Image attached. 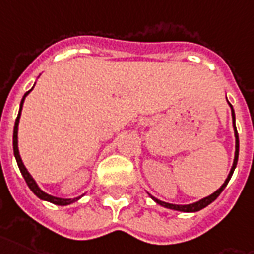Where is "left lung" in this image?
Returning a JSON list of instances; mask_svg holds the SVG:
<instances>
[{
  "label": "left lung",
  "instance_id": "obj_1",
  "mask_svg": "<svg viewBox=\"0 0 254 254\" xmlns=\"http://www.w3.org/2000/svg\"><path fill=\"white\" fill-rule=\"evenodd\" d=\"M230 105V103H229ZM230 108H232V116H233V127H234V134H236V156H234V163H233V167L232 170H230V174H229V176H227V179L225 180V183H223L222 186H221V189L217 190L214 194H211L210 196H207V198H203L202 200H199V202H196V203H192V204H186V206H180V204H171V203H165V202H161V200H159V199H156L152 196V199L155 200L156 203L161 204V206H164V207L167 208H171V210H178V211H185V213H195V211H199V210H202V208H204L206 206H208V204L211 203V202H214L215 199L219 196V194L222 192L223 189L226 187L227 183H229V180H230V178H232L233 172H234V170H236V165H237V161H238V149H240V141H238V133H237V127H236V116H234V110H233V106L230 105Z\"/></svg>",
  "mask_w": 254,
  "mask_h": 254
}]
</instances>
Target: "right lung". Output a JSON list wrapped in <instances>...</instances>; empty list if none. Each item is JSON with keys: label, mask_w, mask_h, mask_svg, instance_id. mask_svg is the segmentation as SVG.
I'll use <instances>...</instances> for the list:
<instances>
[{"label": "right lung", "mask_w": 254, "mask_h": 254, "mask_svg": "<svg viewBox=\"0 0 254 254\" xmlns=\"http://www.w3.org/2000/svg\"><path fill=\"white\" fill-rule=\"evenodd\" d=\"M31 90L24 94V97H22L21 99V105H20V112H18V116H17L16 118V122H14V130H13V152H14V157H16L17 165H18V168H20V171H21V175L24 176L25 182H27L28 187L31 189L32 192L36 195L37 198L43 199V200H47V202H51V203H54V204H59V206H67V204L72 203V202H75V200H78L79 198H74V199H62V198H56V196H52V195H48L46 194L44 191H41V190L39 189V186L36 185V182H35L33 178L29 175L27 168L24 167V164H22V161H21V157H20V153H18V146H17V130H18V121H20V114H21L24 99H25V97H27L28 94L31 93Z\"/></svg>", "instance_id": "obj_1"}]
</instances>
